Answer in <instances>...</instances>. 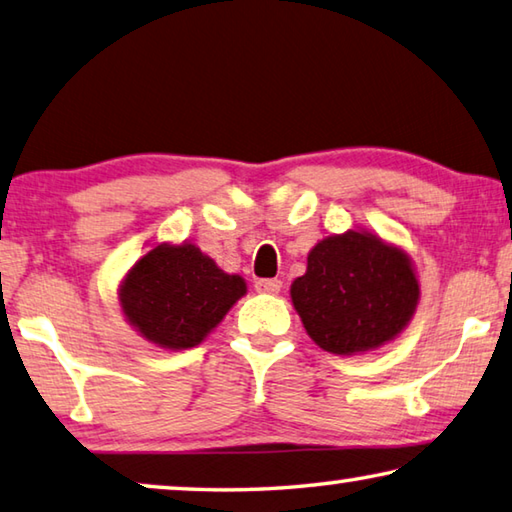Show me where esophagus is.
<instances>
[{"label":"esophagus","instance_id":"esophagus-1","mask_svg":"<svg viewBox=\"0 0 512 512\" xmlns=\"http://www.w3.org/2000/svg\"><path fill=\"white\" fill-rule=\"evenodd\" d=\"M255 288L259 293H268V295H277L282 291V282L280 280H257Z\"/></svg>","mask_w":512,"mask_h":512}]
</instances>
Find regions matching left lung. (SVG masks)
Listing matches in <instances>:
<instances>
[{"label": "left lung", "mask_w": 512, "mask_h": 512, "mask_svg": "<svg viewBox=\"0 0 512 512\" xmlns=\"http://www.w3.org/2000/svg\"><path fill=\"white\" fill-rule=\"evenodd\" d=\"M291 300L315 345L338 356L378 349L412 320L418 280L401 248L365 230L315 244Z\"/></svg>", "instance_id": "1"}]
</instances>
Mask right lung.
<instances>
[{
  "label": "right lung",
  "instance_id": "right-lung-1",
  "mask_svg": "<svg viewBox=\"0 0 512 512\" xmlns=\"http://www.w3.org/2000/svg\"><path fill=\"white\" fill-rule=\"evenodd\" d=\"M246 282L228 275L194 244H161L138 259L120 284L129 324L163 349L197 347L224 320Z\"/></svg>",
  "mask_w": 512,
  "mask_h": 512
}]
</instances>
